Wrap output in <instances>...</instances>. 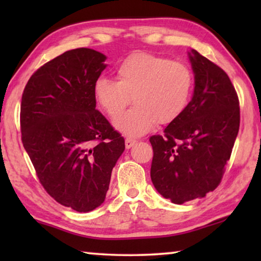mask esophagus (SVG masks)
I'll return each mask as SVG.
<instances>
[{
  "label": "esophagus",
  "mask_w": 261,
  "mask_h": 261,
  "mask_svg": "<svg viewBox=\"0 0 261 261\" xmlns=\"http://www.w3.org/2000/svg\"><path fill=\"white\" fill-rule=\"evenodd\" d=\"M137 143V140L134 139V138H126L125 139V147L126 148H130L134 146V145Z\"/></svg>",
  "instance_id": "34e87169"
}]
</instances>
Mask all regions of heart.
Wrapping results in <instances>:
<instances>
[{"label":"heart","mask_w":261,"mask_h":261,"mask_svg":"<svg viewBox=\"0 0 261 261\" xmlns=\"http://www.w3.org/2000/svg\"><path fill=\"white\" fill-rule=\"evenodd\" d=\"M115 71L117 82L100 77L94 83L93 93L110 117L121 112L133 96L134 107L114 120L116 129L126 136L146 134L156 122H174L191 99L194 76L184 62L137 51L125 57Z\"/></svg>","instance_id":"heart-1"}]
</instances>
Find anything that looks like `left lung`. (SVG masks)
<instances>
[{
  "label": "left lung",
  "instance_id": "8db88e82",
  "mask_svg": "<svg viewBox=\"0 0 261 261\" xmlns=\"http://www.w3.org/2000/svg\"><path fill=\"white\" fill-rule=\"evenodd\" d=\"M194 92L183 114L153 147L151 178L174 204L205 197L219 187L240 129V100L228 74L197 50L190 54Z\"/></svg>",
  "mask_w": 261,
  "mask_h": 261
}]
</instances>
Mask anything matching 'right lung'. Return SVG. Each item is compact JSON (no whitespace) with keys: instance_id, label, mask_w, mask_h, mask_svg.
<instances>
[{"instance_id":"obj_1","label":"right lung","mask_w":261,"mask_h":261,"mask_svg":"<svg viewBox=\"0 0 261 261\" xmlns=\"http://www.w3.org/2000/svg\"><path fill=\"white\" fill-rule=\"evenodd\" d=\"M106 56L90 48L63 53L24 88L21 141L43 189L59 204L90 212L105 201L124 138L95 109L93 86Z\"/></svg>"}]
</instances>
